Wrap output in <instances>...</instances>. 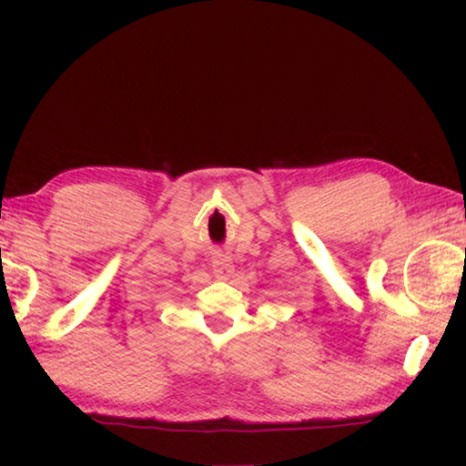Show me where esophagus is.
Returning <instances> with one entry per match:
<instances>
[{
	"label": "esophagus",
	"mask_w": 466,
	"mask_h": 466,
	"mask_svg": "<svg viewBox=\"0 0 466 466\" xmlns=\"http://www.w3.org/2000/svg\"><path fill=\"white\" fill-rule=\"evenodd\" d=\"M212 270L216 276H220V279H228V276H230L234 270L232 260L224 258V256H216V258L212 260Z\"/></svg>",
	"instance_id": "34e87169"
}]
</instances>
